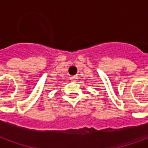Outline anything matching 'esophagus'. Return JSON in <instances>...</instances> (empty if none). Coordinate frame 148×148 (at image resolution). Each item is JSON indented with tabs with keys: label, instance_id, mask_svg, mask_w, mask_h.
Instances as JSON below:
<instances>
[{
	"label": "esophagus",
	"instance_id": "1",
	"mask_svg": "<svg viewBox=\"0 0 148 148\" xmlns=\"http://www.w3.org/2000/svg\"><path fill=\"white\" fill-rule=\"evenodd\" d=\"M77 76H73L71 77V81H72V82H74V81H77Z\"/></svg>",
	"mask_w": 148,
	"mask_h": 148
}]
</instances>
